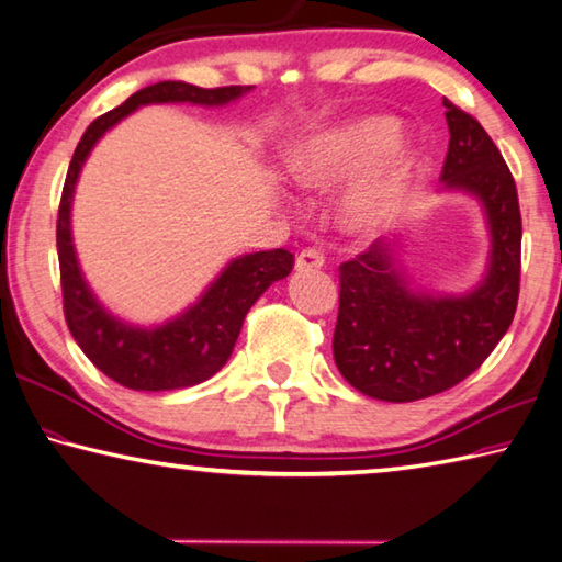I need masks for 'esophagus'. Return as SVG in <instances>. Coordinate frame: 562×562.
<instances>
[{
	"label": "esophagus",
	"instance_id": "obj_1",
	"mask_svg": "<svg viewBox=\"0 0 562 562\" xmlns=\"http://www.w3.org/2000/svg\"><path fill=\"white\" fill-rule=\"evenodd\" d=\"M322 265H324V255H322L319 250H314V248L302 250V252L297 255V260H294V268H297L300 272H307V270H319Z\"/></svg>",
	"mask_w": 562,
	"mask_h": 562
}]
</instances>
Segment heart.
Returning <instances> with one entry per match:
<instances>
[{"instance_id": "b5f03b06", "label": "heart", "mask_w": 562, "mask_h": 562, "mask_svg": "<svg viewBox=\"0 0 562 562\" xmlns=\"http://www.w3.org/2000/svg\"><path fill=\"white\" fill-rule=\"evenodd\" d=\"M391 117H359L322 132L304 149L294 179L310 191H331L369 168L341 203V223L351 233L385 226L401 206L411 155L395 145Z\"/></svg>"}]
</instances>
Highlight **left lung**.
<instances>
[{"label":"left lung","instance_id":"1","mask_svg":"<svg viewBox=\"0 0 562 562\" xmlns=\"http://www.w3.org/2000/svg\"><path fill=\"white\" fill-rule=\"evenodd\" d=\"M450 127L442 181L484 206L492 252L476 290L427 294L407 284L391 243L339 268L336 369L356 391L411 403L450 391L486 361L514 322L521 288V211L512 171L479 122L442 100Z\"/></svg>","mask_w":562,"mask_h":562}]
</instances>
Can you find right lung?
<instances>
[{"mask_svg":"<svg viewBox=\"0 0 562 562\" xmlns=\"http://www.w3.org/2000/svg\"><path fill=\"white\" fill-rule=\"evenodd\" d=\"M250 88L252 86L199 88L183 80H161V83L147 86L130 95L120 108L90 122L70 159L56 226L66 324L95 369L130 391H175V387L203 383L218 373L233 353L248 310L272 282L288 278L294 255L284 248L243 255L228 262V268L213 280L201 300L177 319L155 329L125 324L103 310L78 268L74 238H70V203H74L78 175L95 142L139 105H226L248 93Z\"/></svg>","mask_w":562,"mask_h":562,"instance_id":"1","label":"right lung"}]
</instances>
